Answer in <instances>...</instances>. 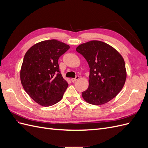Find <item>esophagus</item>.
Masks as SVG:
<instances>
[{"instance_id":"obj_1","label":"esophagus","mask_w":148,"mask_h":148,"mask_svg":"<svg viewBox=\"0 0 148 148\" xmlns=\"http://www.w3.org/2000/svg\"><path fill=\"white\" fill-rule=\"evenodd\" d=\"M79 78V76H77V77H76L75 78H71V82L74 83V82H75L76 81H77V80H78Z\"/></svg>"}]
</instances>
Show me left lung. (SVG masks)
Listing matches in <instances>:
<instances>
[{
	"mask_svg": "<svg viewBox=\"0 0 148 148\" xmlns=\"http://www.w3.org/2000/svg\"><path fill=\"white\" fill-rule=\"evenodd\" d=\"M76 50L89 66V87L82 92L83 99L94 105L104 104L112 99L126 80L123 57L114 48L99 41L82 44Z\"/></svg>",
	"mask_w": 148,
	"mask_h": 148,
	"instance_id": "left-lung-1",
	"label": "left lung"
}]
</instances>
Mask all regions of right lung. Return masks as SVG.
Returning a JSON list of instances; mask_svg holds the SVG:
<instances>
[{
    "label": "right lung",
    "mask_w": 148,
    "mask_h": 148,
    "mask_svg": "<svg viewBox=\"0 0 148 148\" xmlns=\"http://www.w3.org/2000/svg\"><path fill=\"white\" fill-rule=\"evenodd\" d=\"M70 46L56 39L36 44L25 53L20 78L25 91L39 104L51 106L59 102L69 86L58 63Z\"/></svg>",
    "instance_id": "right-lung-1"
}]
</instances>
